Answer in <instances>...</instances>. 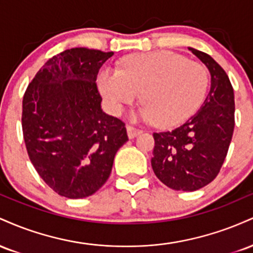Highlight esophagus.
<instances>
[{"label": "esophagus", "mask_w": 253, "mask_h": 253, "mask_svg": "<svg viewBox=\"0 0 253 253\" xmlns=\"http://www.w3.org/2000/svg\"><path fill=\"white\" fill-rule=\"evenodd\" d=\"M126 129H127V135H128L129 139L135 138L136 135H139L141 132H143V130H140V129H138V128H134V127H133V126H129V125H127Z\"/></svg>", "instance_id": "34e87169"}]
</instances>
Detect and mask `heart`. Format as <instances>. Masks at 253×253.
<instances>
[{"label": "heart", "instance_id": "obj_1", "mask_svg": "<svg viewBox=\"0 0 253 253\" xmlns=\"http://www.w3.org/2000/svg\"><path fill=\"white\" fill-rule=\"evenodd\" d=\"M207 69L171 51L128 57L123 68H103L97 86L107 108L119 115L139 92L144 104L132 114L134 120L153 121L169 128L184 123L201 106L208 88Z\"/></svg>", "mask_w": 253, "mask_h": 253}]
</instances>
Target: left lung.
I'll use <instances>...</instances> for the list:
<instances>
[{"label": "left lung", "instance_id": "obj_1", "mask_svg": "<svg viewBox=\"0 0 253 253\" xmlns=\"http://www.w3.org/2000/svg\"><path fill=\"white\" fill-rule=\"evenodd\" d=\"M211 74V90L199 112L171 132L153 133V172L173 190L194 191L215 178L234 129V92L229 78L211 58L189 47Z\"/></svg>", "mask_w": 253, "mask_h": 253}]
</instances>
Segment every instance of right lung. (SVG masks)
<instances>
[{"label": "right lung", "instance_id": "1", "mask_svg": "<svg viewBox=\"0 0 253 253\" xmlns=\"http://www.w3.org/2000/svg\"><path fill=\"white\" fill-rule=\"evenodd\" d=\"M114 52L75 47L37 72L22 100L28 156L46 184L68 199L92 195L107 182L125 124L101 108L96 77Z\"/></svg>", "mask_w": 253, "mask_h": 253}]
</instances>
